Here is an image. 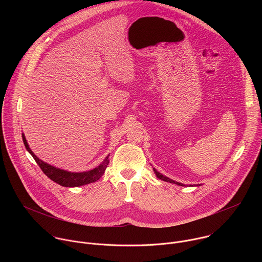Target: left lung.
<instances>
[{
  "mask_svg": "<svg viewBox=\"0 0 262 262\" xmlns=\"http://www.w3.org/2000/svg\"><path fill=\"white\" fill-rule=\"evenodd\" d=\"M152 169H154V172H155V174L157 175V177H158V178H160V179H162V180H164V181L170 182V183H174V184L180 185V186H186V185H184L183 183H180V182H178V181H175V180H173V179H171V178H169V177H167V176L163 175V174H162V173H160L156 168H152ZM198 185H201V184H196L195 186H198Z\"/></svg>",
  "mask_w": 262,
  "mask_h": 262,
  "instance_id": "1",
  "label": "left lung"
}]
</instances>
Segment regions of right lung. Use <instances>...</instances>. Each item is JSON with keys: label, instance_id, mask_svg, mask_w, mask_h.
Masks as SVG:
<instances>
[{"label": "right lung", "instance_id": "add662e5", "mask_svg": "<svg viewBox=\"0 0 262 262\" xmlns=\"http://www.w3.org/2000/svg\"><path fill=\"white\" fill-rule=\"evenodd\" d=\"M24 144L26 146V149L29 151V154L34 158L35 162L38 164L40 169L43 171V173L53 181L56 183L66 186V188H76V186H81L85 185L91 182H95L98 180L104 173L107 165H108V156L105 157V159L102 161L100 165H98L96 168L89 170V171H84V172H70L67 170H63L57 167H54L43 161H41L39 158H37L34 152L31 150V148L29 147V144L26 140L25 135H21Z\"/></svg>", "mask_w": 262, "mask_h": 262}]
</instances>
